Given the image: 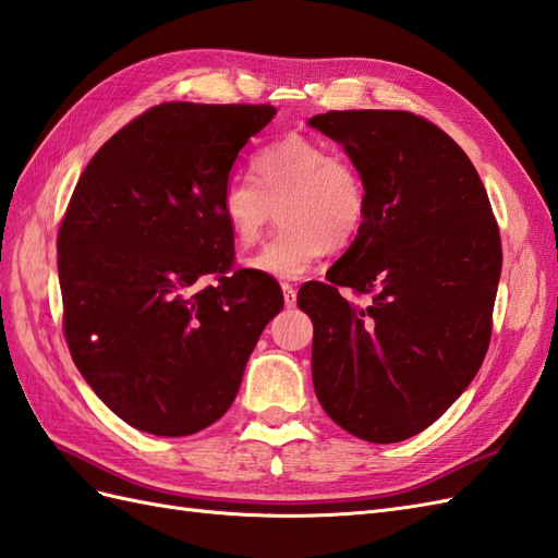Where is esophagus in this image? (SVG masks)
Listing matches in <instances>:
<instances>
[{"label":"esophagus","instance_id":"1","mask_svg":"<svg viewBox=\"0 0 558 558\" xmlns=\"http://www.w3.org/2000/svg\"><path fill=\"white\" fill-rule=\"evenodd\" d=\"M282 296H284V306L292 308L296 304V290L292 288V284L282 282Z\"/></svg>","mask_w":558,"mask_h":558}]
</instances>
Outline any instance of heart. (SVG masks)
I'll use <instances>...</instances> for the list:
<instances>
[{
    "label": "heart",
    "instance_id": "heart-1",
    "mask_svg": "<svg viewBox=\"0 0 558 558\" xmlns=\"http://www.w3.org/2000/svg\"><path fill=\"white\" fill-rule=\"evenodd\" d=\"M252 177H231L219 193V214L238 245H252L280 207L278 235L245 262L254 274L294 280L330 250L361 235L369 211L363 171L332 155L323 141L292 134L270 143L252 162Z\"/></svg>",
    "mask_w": 558,
    "mask_h": 558
}]
</instances>
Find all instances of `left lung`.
<instances>
[{
	"label": "left lung",
	"mask_w": 558,
	"mask_h": 558,
	"mask_svg": "<svg viewBox=\"0 0 558 558\" xmlns=\"http://www.w3.org/2000/svg\"><path fill=\"white\" fill-rule=\"evenodd\" d=\"M308 126L363 171L361 235L306 282L311 373L341 428L369 442L424 432L476 377L490 344L502 242L478 171L457 143L405 110H330ZM369 293L365 307L338 294Z\"/></svg>",
	"instance_id": "obj_1"
}]
</instances>
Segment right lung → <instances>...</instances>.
I'll return each mask as SVG.
<instances>
[{
	"mask_svg": "<svg viewBox=\"0 0 558 558\" xmlns=\"http://www.w3.org/2000/svg\"><path fill=\"white\" fill-rule=\"evenodd\" d=\"M274 116L155 106L98 148L70 197L56 242L68 349L138 432L174 438L217 422L282 308L274 280L231 268L217 205L240 148Z\"/></svg>",
	"mask_w": 558,
	"mask_h": 558,
	"instance_id": "1",
	"label": "right lung"
}]
</instances>
